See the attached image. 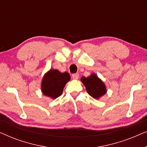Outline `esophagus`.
<instances>
[{"label": "esophagus", "instance_id": "esophagus-1", "mask_svg": "<svg viewBox=\"0 0 147 147\" xmlns=\"http://www.w3.org/2000/svg\"><path fill=\"white\" fill-rule=\"evenodd\" d=\"M79 74H72V78H73V79L74 80H77L79 78Z\"/></svg>", "mask_w": 147, "mask_h": 147}]
</instances>
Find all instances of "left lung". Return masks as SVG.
<instances>
[{
	"instance_id": "8db88e82",
	"label": "left lung",
	"mask_w": 147,
	"mask_h": 147,
	"mask_svg": "<svg viewBox=\"0 0 147 147\" xmlns=\"http://www.w3.org/2000/svg\"><path fill=\"white\" fill-rule=\"evenodd\" d=\"M81 81L85 86L88 94L94 98L97 99L106 94V90L104 84L96 74H92L88 78L82 77Z\"/></svg>"
}]
</instances>
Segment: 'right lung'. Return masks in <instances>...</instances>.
Masks as SVG:
<instances>
[{"label": "right lung", "instance_id": "obj_1", "mask_svg": "<svg viewBox=\"0 0 147 147\" xmlns=\"http://www.w3.org/2000/svg\"><path fill=\"white\" fill-rule=\"evenodd\" d=\"M70 80L67 72L60 73L57 69H51L44 76L41 90L44 95L52 98L59 97L62 94L64 86Z\"/></svg>", "mask_w": 147, "mask_h": 147}]
</instances>
